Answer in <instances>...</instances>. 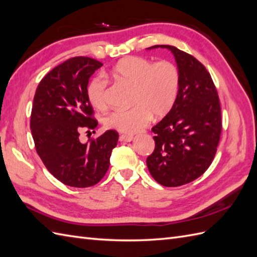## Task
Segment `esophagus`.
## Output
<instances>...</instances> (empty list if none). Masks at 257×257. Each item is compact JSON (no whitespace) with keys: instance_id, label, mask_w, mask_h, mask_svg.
<instances>
[{"instance_id":"1","label":"esophagus","mask_w":257,"mask_h":257,"mask_svg":"<svg viewBox=\"0 0 257 257\" xmlns=\"http://www.w3.org/2000/svg\"><path fill=\"white\" fill-rule=\"evenodd\" d=\"M134 140V136L132 135H121L120 141L121 142H132Z\"/></svg>"}]
</instances>
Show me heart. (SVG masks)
<instances>
[{
  "instance_id": "obj_1",
  "label": "heart",
  "mask_w": 257,
  "mask_h": 257,
  "mask_svg": "<svg viewBox=\"0 0 257 257\" xmlns=\"http://www.w3.org/2000/svg\"><path fill=\"white\" fill-rule=\"evenodd\" d=\"M117 79L134 87L133 107L128 110H115L104 118L105 127L121 133L133 134L145 127L153 114L156 117L167 115L173 108L180 89V72L169 61H154L143 56L125 58L112 68ZM107 80L93 78L88 86V99L92 107L103 111L108 108Z\"/></svg>"
}]
</instances>
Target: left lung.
Masks as SVG:
<instances>
[{"label":"left lung","mask_w":257,"mask_h":257,"mask_svg":"<svg viewBox=\"0 0 257 257\" xmlns=\"http://www.w3.org/2000/svg\"><path fill=\"white\" fill-rule=\"evenodd\" d=\"M168 49L180 72V89L171 111L152 128L156 147L147 158L152 177L164 186H180L201 177L214 159L221 134L216 87L205 66L178 48Z\"/></svg>","instance_id":"1"}]
</instances>
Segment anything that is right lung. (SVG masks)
<instances>
[{
  "instance_id": "1",
  "label": "right lung",
  "mask_w": 257,
  "mask_h": 257,
  "mask_svg": "<svg viewBox=\"0 0 257 257\" xmlns=\"http://www.w3.org/2000/svg\"><path fill=\"white\" fill-rule=\"evenodd\" d=\"M101 62L75 56L41 79L34 98L30 130L36 150L49 172L65 185L88 187L107 173L112 149L118 140L108 130L97 140L80 143L81 131L93 130L87 86Z\"/></svg>"
}]
</instances>
